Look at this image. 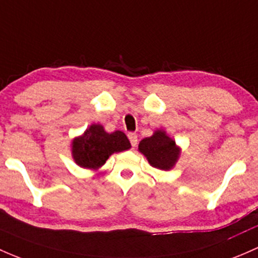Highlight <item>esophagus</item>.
Here are the masks:
<instances>
[{
    "instance_id": "obj_1",
    "label": "esophagus",
    "mask_w": 258,
    "mask_h": 258,
    "mask_svg": "<svg viewBox=\"0 0 258 258\" xmlns=\"http://www.w3.org/2000/svg\"><path fill=\"white\" fill-rule=\"evenodd\" d=\"M128 140H130V142H131V145L134 146V147H136V145H137V135L134 134V132H130V134H128Z\"/></svg>"
}]
</instances>
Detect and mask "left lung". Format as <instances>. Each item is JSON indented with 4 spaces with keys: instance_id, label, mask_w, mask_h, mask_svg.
<instances>
[{
    "instance_id": "1",
    "label": "left lung",
    "mask_w": 258,
    "mask_h": 258,
    "mask_svg": "<svg viewBox=\"0 0 258 258\" xmlns=\"http://www.w3.org/2000/svg\"><path fill=\"white\" fill-rule=\"evenodd\" d=\"M138 151L152 167L162 170L172 169L180 154V148L175 145V141L163 130H157L151 137L143 138L138 145Z\"/></svg>"
}]
</instances>
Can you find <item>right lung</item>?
Listing matches in <instances>:
<instances>
[{"label": "right lung", "mask_w": 258, "mask_h": 258, "mask_svg": "<svg viewBox=\"0 0 258 258\" xmlns=\"http://www.w3.org/2000/svg\"><path fill=\"white\" fill-rule=\"evenodd\" d=\"M131 148L128 138L122 131L107 134L99 123L91 124L72 143V154L75 163L88 169H99L112 153Z\"/></svg>", "instance_id": "right-lung-1"}]
</instances>
